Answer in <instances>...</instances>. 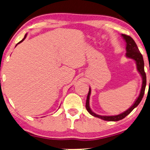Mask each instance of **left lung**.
Segmentation results:
<instances>
[{
  "label": "left lung",
  "instance_id": "left-lung-1",
  "mask_svg": "<svg viewBox=\"0 0 150 150\" xmlns=\"http://www.w3.org/2000/svg\"><path fill=\"white\" fill-rule=\"evenodd\" d=\"M122 36L123 38L124 39L125 41L126 42V57H128V58L132 59L133 60L136 61L137 64V70L140 74L141 75L143 79V83H142V87H141V92L140 94H139V97L136 100V101L133 105L131 106L130 108H129L128 110H126V111L122 112L120 115H112V116H102L96 114L95 112H93L91 110V108L89 107V97L90 94H91V89L89 88V93H88L87 98V101H86V108H87V111L89 112L91 115H93L96 117L102 119V120H105V121H110V122H117V121L121 120L122 119L128 115V114H130L131 112L132 111V110L134 109V108H136L137 106L139 105V103H140L141 100L144 96L145 93V87H146V74H145V70H144V61H143V56L142 54H141V52H139V50L137 47L136 43L134 41V40L130 37L129 35H126L125 34H122Z\"/></svg>",
  "mask_w": 150,
  "mask_h": 150
}]
</instances>
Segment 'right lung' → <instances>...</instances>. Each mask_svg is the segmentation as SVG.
Segmentation results:
<instances>
[{
  "label": "right lung",
  "mask_w": 150,
  "mask_h": 150,
  "mask_svg": "<svg viewBox=\"0 0 150 150\" xmlns=\"http://www.w3.org/2000/svg\"><path fill=\"white\" fill-rule=\"evenodd\" d=\"M26 35H27V34H26V35H25V36H24V39H23V40H22L21 41H20V42H18V44H20V43H21V42H23V41L24 40V39H25V38H26ZM18 44H17V45H18ZM17 45H16V46H17Z\"/></svg>",
  "instance_id": "obj_1"
}]
</instances>
